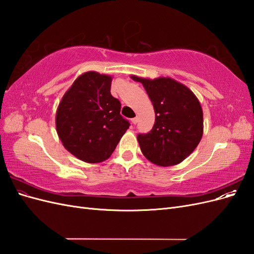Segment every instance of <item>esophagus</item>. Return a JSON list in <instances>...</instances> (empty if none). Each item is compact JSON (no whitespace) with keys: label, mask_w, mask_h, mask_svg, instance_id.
Masks as SVG:
<instances>
[{"label":"esophagus","mask_w":254,"mask_h":254,"mask_svg":"<svg viewBox=\"0 0 254 254\" xmlns=\"http://www.w3.org/2000/svg\"><path fill=\"white\" fill-rule=\"evenodd\" d=\"M137 121H139V119H137V118H133V119L131 120V123H132V124H133V125H135V124H136V123H137Z\"/></svg>","instance_id":"1"}]
</instances>
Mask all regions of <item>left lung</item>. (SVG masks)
<instances>
[{
    "mask_svg": "<svg viewBox=\"0 0 254 254\" xmlns=\"http://www.w3.org/2000/svg\"><path fill=\"white\" fill-rule=\"evenodd\" d=\"M143 84L156 113L148 133L137 134L146 159L159 166H173L189 157L200 142L203 114L200 103L188 87L172 78L131 76Z\"/></svg>",
    "mask_w": 254,
    "mask_h": 254,
    "instance_id": "8db88e82",
    "label": "left lung"
}]
</instances>
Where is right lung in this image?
I'll return each mask as SVG.
<instances>
[{"label": "right lung", "instance_id": "right-lung-1", "mask_svg": "<svg viewBox=\"0 0 254 254\" xmlns=\"http://www.w3.org/2000/svg\"><path fill=\"white\" fill-rule=\"evenodd\" d=\"M111 76L87 72L74 81L59 104L56 129L67 151L88 163L108 159L129 128L121 103L111 95Z\"/></svg>", "mask_w": 254, "mask_h": 254}]
</instances>
